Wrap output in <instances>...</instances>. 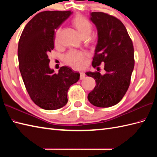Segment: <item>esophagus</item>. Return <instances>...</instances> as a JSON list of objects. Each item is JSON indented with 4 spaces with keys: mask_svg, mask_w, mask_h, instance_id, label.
<instances>
[{
    "mask_svg": "<svg viewBox=\"0 0 157 157\" xmlns=\"http://www.w3.org/2000/svg\"><path fill=\"white\" fill-rule=\"evenodd\" d=\"M85 76H86V74L83 71H81L80 72V79L82 80V79H84L85 78Z\"/></svg>",
    "mask_w": 157,
    "mask_h": 157,
    "instance_id": "34e87169",
    "label": "esophagus"
}]
</instances>
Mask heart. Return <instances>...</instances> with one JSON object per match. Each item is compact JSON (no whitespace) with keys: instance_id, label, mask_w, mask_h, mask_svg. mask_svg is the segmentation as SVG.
<instances>
[{"instance_id":"b5f03b06","label":"heart","mask_w":157,"mask_h":157,"mask_svg":"<svg viewBox=\"0 0 157 157\" xmlns=\"http://www.w3.org/2000/svg\"><path fill=\"white\" fill-rule=\"evenodd\" d=\"M72 23L81 36L90 34L92 32V25L84 17L77 15L75 17L73 18ZM58 35L59 32L56 33V40H57L58 39ZM65 60L67 64L75 68H81L85 65L84 55L79 52H70L65 56Z\"/></svg>"}]
</instances>
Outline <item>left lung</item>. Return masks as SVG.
I'll return each instance as SVG.
<instances>
[{"label": "left lung", "mask_w": 157, "mask_h": 157, "mask_svg": "<svg viewBox=\"0 0 157 157\" xmlns=\"http://www.w3.org/2000/svg\"><path fill=\"white\" fill-rule=\"evenodd\" d=\"M90 15L98 34L92 65L96 67L105 63V73H86L95 79L96 84L88 99L98 107H110L120 102L129 88L134 67V46L120 20L102 12Z\"/></svg>", "instance_id": "1"}]
</instances>
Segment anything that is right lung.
I'll list each match as a JSON object with an SVG mask.
<instances>
[{
	"label": "right lung",
	"mask_w": 157,
	"mask_h": 157,
	"mask_svg": "<svg viewBox=\"0 0 157 157\" xmlns=\"http://www.w3.org/2000/svg\"><path fill=\"white\" fill-rule=\"evenodd\" d=\"M73 12L38 13L23 29L18 44L19 67L30 98L40 107L52 111L67 103L70 86L79 80V73L63 66L55 73L50 68L48 54L54 48L55 32Z\"/></svg>",
	"instance_id": "add662e5"
}]
</instances>
